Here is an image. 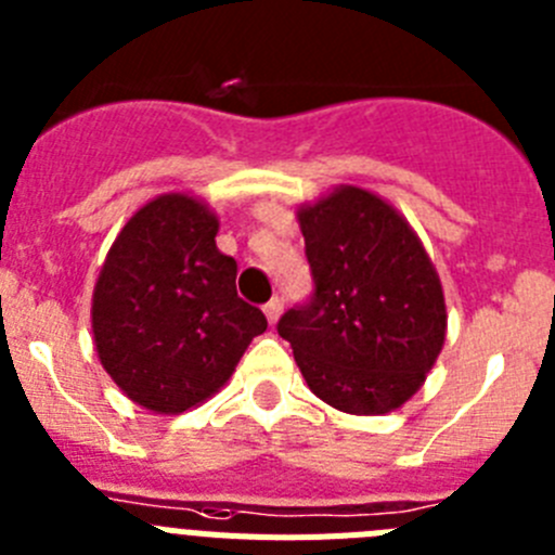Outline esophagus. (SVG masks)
<instances>
[{
    "mask_svg": "<svg viewBox=\"0 0 555 555\" xmlns=\"http://www.w3.org/2000/svg\"><path fill=\"white\" fill-rule=\"evenodd\" d=\"M262 309H266L268 323H276V321H279V314H282V309H284V301L276 296V298H271V301H268Z\"/></svg>",
    "mask_w": 555,
    "mask_h": 555,
    "instance_id": "obj_1",
    "label": "esophagus"
}]
</instances>
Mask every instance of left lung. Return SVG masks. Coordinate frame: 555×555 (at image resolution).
Instances as JSON below:
<instances>
[{
    "label": "left lung",
    "instance_id": "8db88e82",
    "mask_svg": "<svg viewBox=\"0 0 555 555\" xmlns=\"http://www.w3.org/2000/svg\"><path fill=\"white\" fill-rule=\"evenodd\" d=\"M298 221L312 296L279 318V334L328 406L398 409L446 343V298L426 248L396 209L359 188H337Z\"/></svg>",
    "mask_w": 555,
    "mask_h": 555
}]
</instances>
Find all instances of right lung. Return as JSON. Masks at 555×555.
Segmentation results:
<instances>
[{
	"mask_svg": "<svg viewBox=\"0 0 555 555\" xmlns=\"http://www.w3.org/2000/svg\"><path fill=\"white\" fill-rule=\"evenodd\" d=\"M218 221L182 193L138 209L93 289L104 371L134 403L177 414L227 384L266 314L237 296V262L216 246Z\"/></svg>",
	"mask_w": 555,
	"mask_h": 555,
	"instance_id": "add662e5",
	"label": "right lung"
}]
</instances>
